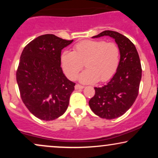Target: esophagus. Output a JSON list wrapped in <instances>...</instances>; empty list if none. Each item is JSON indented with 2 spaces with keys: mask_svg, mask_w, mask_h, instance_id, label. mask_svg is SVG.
Masks as SVG:
<instances>
[{
  "mask_svg": "<svg viewBox=\"0 0 158 158\" xmlns=\"http://www.w3.org/2000/svg\"><path fill=\"white\" fill-rule=\"evenodd\" d=\"M84 88V86H82V85H79V84H77L75 85V89L76 90H79V89H83Z\"/></svg>",
  "mask_w": 158,
  "mask_h": 158,
  "instance_id": "1",
  "label": "esophagus"
}]
</instances>
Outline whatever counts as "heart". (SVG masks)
Listing matches in <instances>:
<instances>
[{
    "instance_id": "heart-1",
    "label": "heart",
    "mask_w": 158,
    "mask_h": 158,
    "mask_svg": "<svg viewBox=\"0 0 158 158\" xmlns=\"http://www.w3.org/2000/svg\"><path fill=\"white\" fill-rule=\"evenodd\" d=\"M119 56L120 51L116 43L86 40L76 44L73 52H63L61 63L67 77L72 80L77 79L85 64L86 70L79 78L81 82L90 84L98 80L104 82L117 72Z\"/></svg>"
}]
</instances>
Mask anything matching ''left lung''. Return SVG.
Here are the masks:
<instances>
[{
	"mask_svg": "<svg viewBox=\"0 0 158 158\" xmlns=\"http://www.w3.org/2000/svg\"><path fill=\"white\" fill-rule=\"evenodd\" d=\"M108 35L113 38L120 51L117 72L106 85L94 88L95 94L89 101L92 111L101 118L112 119L124 114L138 96L142 77L140 60L135 44L126 36L105 30L92 38Z\"/></svg>",
	"mask_w": 158,
	"mask_h": 158,
	"instance_id": "8db88e82",
	"label": "left lung"
}]
</instances>
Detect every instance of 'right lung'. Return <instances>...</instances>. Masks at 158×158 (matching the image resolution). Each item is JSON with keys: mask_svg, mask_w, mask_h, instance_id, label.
<instances>
[{"mask_svg": "<svg viewBox=\"0 0 158 158\" xmlns=\"http://www.w3.org/2000/svg\"><path fill=\"white\" fill-rule=\"evenodd\" d=\"M73 41L46 34L23 48L16 79L23 102L40 119L53 120L68 108L76 84L63 73L61 52Z\"/></svg>", "mask_w": 158, "mask_h": 158, "instance_id": "1", "label": "right lung"}]
</instances>
